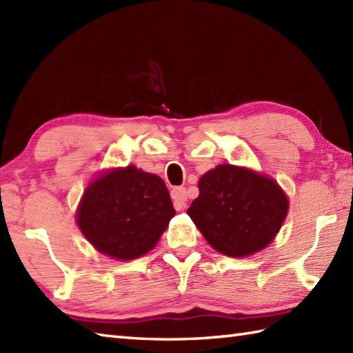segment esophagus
Instances as JSON below:
<instances>
[{
  "instance_id": "obj_1",
  "label": "esophagus",
  "mask_w": 353,
  "mask_h": 353,
  "mask_svg": "<svg viewBox=\"0 0 353 353\" xmlns=\"http://www.w3.org/2000/svg\"><path fill=\"white\" fill-rule=\"evenodd\" d=\"M171 199L174 201V208L177 211H183L186 208V201H188V194H186L185 188L177 186V188L171 191Z\"/></svg>"
}]
</instances>
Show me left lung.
<instances>
[{
  "instance_id": "1",
  "label": "left lung",
  "mask_w": 353,
  "mask_h": 353,
  "mask_svg": "<svg viewBox=\"0 0 353 353\" xmlns=\"http://www.w3.org/2000/svg\"><path fill=\"white\" fill-rule=\"evenodd\" d=\"M199 191L186 214L216 252L232 258L265 249L288 214V197L276 181L230 163L205 172Z\"/></svg>"
}]
</instances>
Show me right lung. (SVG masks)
<instances>
[{
  "label": "right lung",
  "mask_w": 353,
  "mask_h": 353,
  "mask_svg": "<svg viewBox=\"0 0 353 353\" xmlns=\"http://www.w3.org/2000/svg\"><path fill=\"white\" fill-rule=\"evenodd\" d=\"M174 214L162 179L129 165L91 182L77 209V224L100 253L130 261L153 249Z\"/></svg>",
  "instance_id": "1"
}]
</instances>
